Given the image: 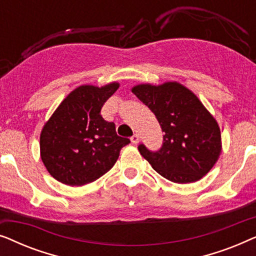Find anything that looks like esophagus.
Returning a JSON list of instances; mask_svg holds the SVG:
<instances>
[{
    "label": "esophagus",
    "instance_id": "34e87169",
    "mask_svg": "<svg viewBox=\"0 0 256 256\" xmlns=\"http://www.w3.org/2000/svg\"><path fill=\"white\" fill-rule=\"evenodd\" d=\"M130 140H132V142L134 143V144H138L140 138H138V134H134V135H132V138H130Z\"/></svg>",
    "mask_w": 256,
    "mask_h": 256
}]
</instances>
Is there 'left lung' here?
Instances as JSON below:
<instances>
[{
    "label": "left lung",
    "instance_id": "1",
    "mask_svg": "<svg viewBox=\"0 0 256 256\" xmlns=\"http://www.w3.org/2000/svg\"><path fill=\"white\" fill-rule=\"evenodd\" d=\"M132 92L155 114L163 144L138 152L160 176L174 183H192L205 176L222 152V135L214 118L197 96L178 82L138 85Z\"/></svg>",
    "mask_w": 256,
    "mask_h": 256
}]
</instances>
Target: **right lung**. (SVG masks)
Here are the masks:
<instances>
[{
	"label": "right lung",
	"mask_w": 256,
	"mask_h": 256,
	"mask_svg": "<svg viewBox=\"0 0 256 256\" xmlns=\"http://www.w3.org/2000/svg\"><path fill=\"white\" fill-rule=\"evenodd\" d=\"M118 84L85 85L66 96L40 134V156L54 178L71 186L92 183L110 171L130 140L116 134L114 122L101 116L104 104Z\"/></svg>",
	"instance_id": "add662e5"
}]
</instances>
